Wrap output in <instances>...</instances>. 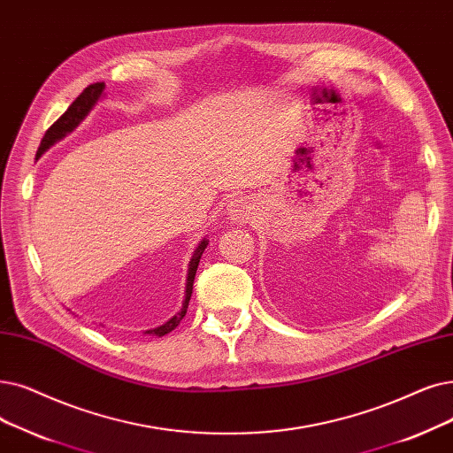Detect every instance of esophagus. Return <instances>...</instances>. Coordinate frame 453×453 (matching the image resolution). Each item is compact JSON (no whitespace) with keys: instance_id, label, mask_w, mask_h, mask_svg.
I'll list each match as a JSON object with an SVG mask.
<instances>
[{"instance_id":"1","label":"esophagus","mask_w":453,"mask_h":453,"mask_svg":"<svg viewBox=\"0 0 453 453\" xmlns=\"http://www.w3.org/2000/svg\"><path fill=\"white\" fill-rule=\"evenodd\" d=\"M227 211H229V216L233 220H248L250 212H251V205L246 198H237L229 203Z\"/></svg>"}]
</instances>
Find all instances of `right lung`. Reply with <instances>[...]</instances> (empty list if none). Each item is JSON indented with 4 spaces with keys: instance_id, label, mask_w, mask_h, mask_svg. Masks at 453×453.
Wrapping results in <instances>:
<instances>
[{
    "instance_id": "1",
    "label": "right lung",
    "mask_w": 453,
    "mask_h": 453,
    "mask_svg": "<svg viewBox=\"0 0 453 453\" xmlns=\"http://www.w3.org/2000/svg\"><path fill=\"white\" fill-rule=\"evenodd\" d=\"M105 88V83H94V85H88L80 96L75 97V100L72 102V105L57 118V122H53L48 131L44 133L42 141H41V146H38V151H36V159L41 157L51 144H55L57 141H61L63 136H66V133H70L73 127H77V124H80L83 118L88 114V111L92 109V105L97 102V97L102 96ZM209 241H202L200 246L196 248L192 259H190V265H188V278H187V288H185V302H183V307L181 311L175 314L173 319H170L166 324L155 327V329H148L146 335H155V337H163L166 335V333H170L172 329H175L180 326V322L183 320V317L187 314V309H188V302H190V296H192V285H194V278H196V270H198V265H200V259H202V253L205 251Z\"/></svg>"
}]
</instances>
